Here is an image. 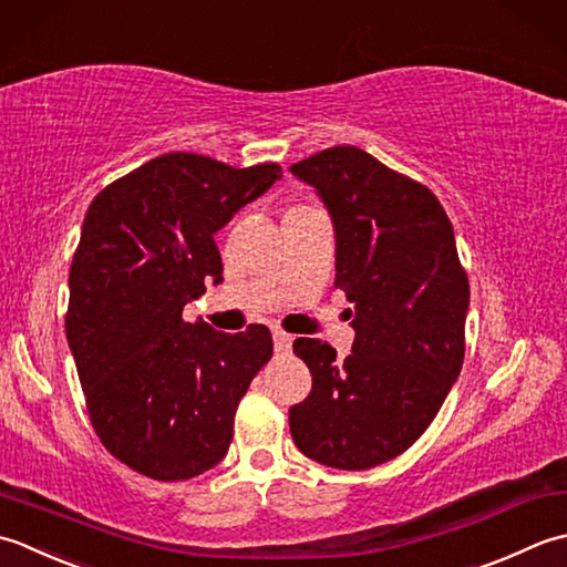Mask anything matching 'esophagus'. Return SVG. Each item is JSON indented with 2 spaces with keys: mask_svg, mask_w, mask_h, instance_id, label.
Listing matches in <instances>:
<instances>
[{
  "mask_svg": "<svg viewBox=\"0 0 567 567\" xmlns=\"http://www.w3.org/2000/svg\"><path fill=\"white\" fill-rule=\"evenodd\" d=\"M291 344H293L291 334H286L281 330L274 332V350H276V354H288V352H291Z\"/></svg>",
  "mask_w": 567,
  "mask_h": 567,
  "instance_id": "1",
  "label": "esophagus"
}]
</instances>
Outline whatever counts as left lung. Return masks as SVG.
I'll use <instances>...</instances> for the list:
<instances>
[{
  "label": "left lung",
  "mask_w": 567,
  "mask_h": 567,
  "mask_svg": "<svg viewBox=\"0 0 567 567\" xmlns=\"http://www.w3.org/2000/svg\"><path fill=\"white\" fill-rule=\"evenodd\" d=\"M291 173L313 186L334 227V286L352 303V354L298 338L313 374L288 411L306 457L369 470L409 450L465 360L467 274L453 225L435 195L357 146H332Z\"/></svg>",
  "instance_id": "left-lung-1"
}]
</instances>
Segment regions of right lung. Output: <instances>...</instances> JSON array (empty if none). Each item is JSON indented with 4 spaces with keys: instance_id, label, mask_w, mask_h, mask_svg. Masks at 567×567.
Segmentation results:
<instances>
[{
    "instance_id": "add662e5",
    "label": "right lung",
    "mask_w": 567,
    "mask_h": 567,
    "mask_svg": "<svg viewBox=\"0 0 567 567\" xmlns=\"http://www.w3.org/2000/svg\"><path fill=\"white\" fill-rule=\"evenodd\" d=\"M276 181L279 164L233 168L173 152L87 207L68 279V348L92 429L138 475L190 480L227 455L239 399L271 360V332H217L183 320V306L223 281L217 229Z\"/></svg>"
}]
</instances>
